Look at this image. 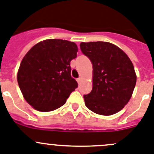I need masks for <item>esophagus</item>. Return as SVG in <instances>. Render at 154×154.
Segmentation results:
<instances>
[{"mask_svg": "<svg viewBox=\"0 0 154 154\" xmlns=\"http://www.w3.org/2000/svg\"><path fill=\"white\" fill-rule=\"evenodd\" d=\"M76 80H77V82H78V83L79 84L80 82H82V78H81V77H79V78H78Z\"/></svg>", "mask_w": 154, "mask_h": 154, "instance_id": "1", "label": "esophagus"}]
</instances>
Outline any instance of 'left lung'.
Masks as SVG:
<instances>
[{
    "instance_id": "left-lung-1",
    "label": "left lung",
    "mask_w": 154,
    "mask_h": 154,
    "mask_svg": "<svg viewBox=\"0 0 154 154\" xmlns=\"http://www.w3.org/2000/svg\"><path fill=\"white\" fill-rule=\"evenodd\" d=\"M80 48L93 68L92 90L83 96L85 106L99 115L116 113L130 101L137 82L131 60L109 42H82Z\"/></svg>"
}]
</instances>
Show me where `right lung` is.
Returning <instances> with one entry per match:
<instances>
[{
  "label": "right lung",
  "instance_id": "obj_1",
  "mask_svg": "<svg viewBox=\"0 0 154 154\" xmlns=\"http://www.w3.org/2000/svg\"><path fill=\"white\" fill-rule=\"evenodd\" d=\"M75 43L47 39L24 55L17 72V82L24 99L41 112L63 106L78 83L71 76L70 62L77 57Z\"/></svg>",
  "mask_w": 154,
  "mask_h": 154
}]
</instances>
